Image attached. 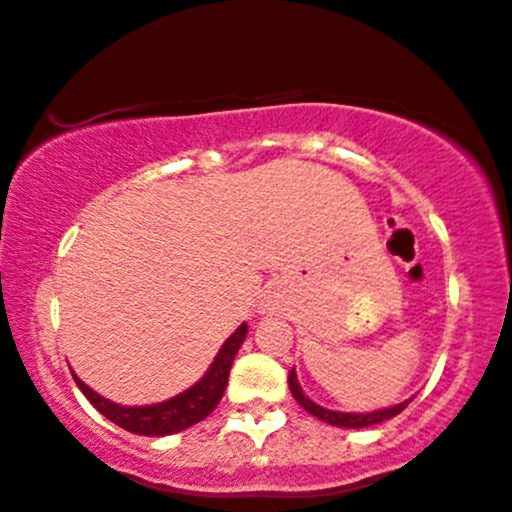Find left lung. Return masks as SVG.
Instances as JSON below:
<instances>
[{
    "mask_svg": "<svg viewBox=\"0 0 512 512\" xmlns=\"http://www.w3.org/2000/svg\"><path fill=\"white\" fill-rule=\"evenodd\" d=\"M287 381H290V390H292L294 400H297L306 412L314 414V417L321 419V422H328V424H333V426H345V429H364V426H374V424L386 422V419L395 417V414H400L412 402V400H405V402H400V405L386 407V410H378V412H371V414L330 412V410H326V407H318L316 402H311L309 398H306V395L302 393V388H299L297 374H294V369L290 371V378H287Z\"/></svg>",
    "mask_w": 512,
    "mask_h": 512,
    "instance_id": "left-lung-1",
    "label": "left lung"
}]
</instances>
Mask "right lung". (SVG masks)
<instances>
[{
    "instance_id": "right-lung-1",
    "label": "right lung",
    "mask_w": 512,
    "mask_h": 512,
    "mask_svg": "<svg viewBox=\"0 0 512 512\" xmlns=\"http://www.w3.org/2000/svg\"><path fill=\"white\" fill-rule=\"evenodd\" d=\"M246 323H242L230 338L225 340V345L220 347L218 357L215 362L210 364L208 374L191 386L189 390H184L182 395L177 398L158 402V405H148V407H122L114 405V402L100 398L95 390H90L86 383L81 381L74 374L76 386L81 388V393L90 400V405L98 410L102 417H107L110 422H114L122 429L131 431V434H141V436H170V434H179V431L189 429L201 419H206L210 412L218 407V402L222 400V393L227 388V376H230L234 354L239 352L242 342L246 338Z\"/></svg>"
}]
</instances>
